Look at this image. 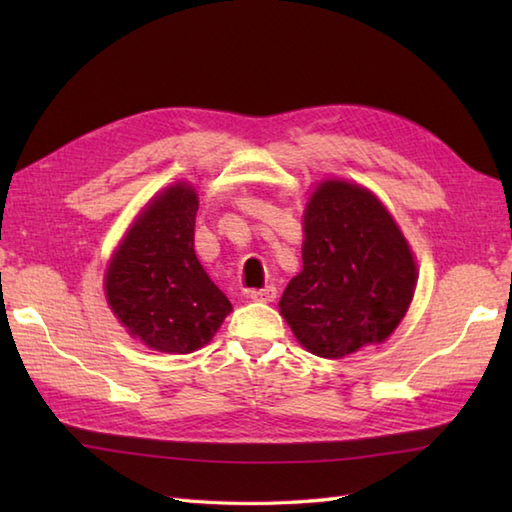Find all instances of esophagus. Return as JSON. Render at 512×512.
<instances>
[{"label": "esophagus", "instance_id": "34e87169", "mask_svg": "<svg viewBox=\"0 0 512 512\" xmlns=\"http://www.w3.org/2000/svg\"><path fill=\"white\" fill-rule=\"evenodd\" d=\"M248 297L253 301H264V303H270L275 301L277 297V288L275 286H264V288H257V290H250Z\"/></svg>", "mask_w": 512, "mask_h": 512}]
</instances>
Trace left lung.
<instances>
[{"mask_svg":"<svg viewBox=\"0 0 512 512\" xmlns=\"http://www.w3.org/2000/svg\"><path fill=\"white\" fill-rule=\"evenodd\" d=\"M303 231V270L279 301L297 341L323 358L383 343L416 290V262L394 217L367 189L325 180Z\"/></svg>","mask_w":512,"mask_h":512,"instance_id":"1","label":"left lung"}]
</instances>
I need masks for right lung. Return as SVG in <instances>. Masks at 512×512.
<instances>
[{"mask_svg":"<svg viewBox=\"0 0 512 512\" xmlns=\"http://www.w3.org/2000/svg\"><path fill=\"white\" fill-rule=\"evenodd\" d=\"M195 213V191L173 184L129 228L107 268V301L129 334L151 350H198L231 312V301L195 257Z\"/></svg>","mask_w":512,"mask_h":512,"instance_id":"1","label":"right lung"}]
</instances>
